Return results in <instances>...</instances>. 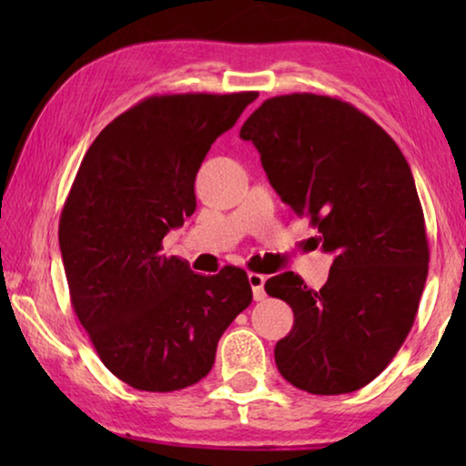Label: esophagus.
Masks as SVG:
<instances>
[{"label":"esophagus","instance_id":"1","mask_svg":"<svg viewBox=\"0 0 466 466\" xmlns=\"http://www.w3.org/2000/svg\"><path fill=\"white\" fill-rule=\"evenodd\" d=\"M265 275L261 273H248V283L252 288V296H255V299L258 302V299H265Z\"/></svg>","mask_w":466,"mask_h":466}]
</instances>
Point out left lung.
<instances>
[{
    "label": "left lung",
    "instance_id": "left-lung-1",
    "mask_svg": "<svg viewBox=\"0 0 466 466\" xmlns=\"http://www.w3.org/2000/svg\"><path fill=\"white\" fill-rule=\"evenodd\" d=\"M271 187L333 252L329 279L310 289L294 271L265 281L294 327L275 345L281 376L312 394L374 380L415 322L430 247L403 152L350 102L296 92L267 98L240 129Z\"/></svg>",
    "mask_w": 466,
    "mask_h": 466
}]
</instances>
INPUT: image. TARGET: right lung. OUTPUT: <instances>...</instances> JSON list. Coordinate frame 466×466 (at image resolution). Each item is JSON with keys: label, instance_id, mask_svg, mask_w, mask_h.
<instances>
[{"label": "right lung", "instance_id": "add662e5", "mask_svg": "<svg viewBox=\"0 0 466 466\" xmlns=\"http://www.w3.org/2000/svg\"><path fill=\"white\" fill-rule=\"evenodd\" d=\"M257 96L144 98L98 133L69 188L59 219L69 298L102 364L133 389L199 382L252 302L240 267L199 275L164 255L162 238L193 216L205 154Z\"/></svg>", "mask_w": 466, "mask_h": 466}]
</instances>
